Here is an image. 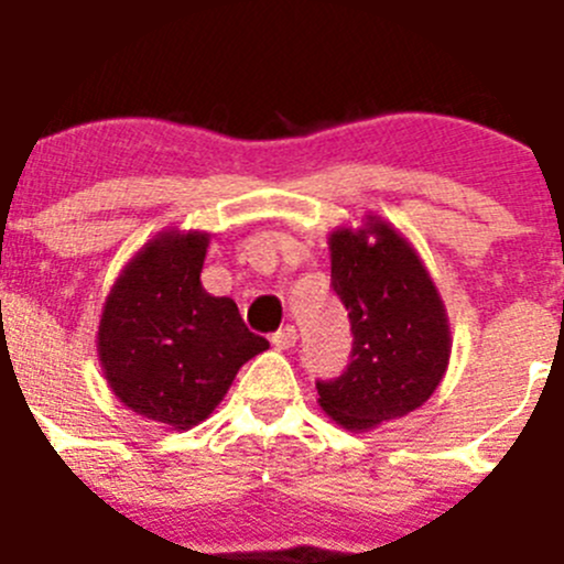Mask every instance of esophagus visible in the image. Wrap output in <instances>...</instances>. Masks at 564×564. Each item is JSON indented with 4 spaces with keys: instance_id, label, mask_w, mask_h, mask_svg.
I'll return each mask as SVG.
<instances>
[{
    "instance_id": "obj_1",
    "label": "esophagus",
    "mask_w": 564,
    "mask_h": 564,
    "mask_svg": "<svg viewBox=\"0 0 564 564\" xmlns=\"http://www.w3.org/2000/svg\"><path fill=\"white\" fill-rule=\"evenodd\" d=\"M270 340L275 349H292V346L297 344V329H294L292 324H286V327H281L278 333H272Z\"/></svg>"
}]
</instances>
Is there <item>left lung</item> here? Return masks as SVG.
<instances>
[{
  "mask_svg": "<svg viewBox=\"0 0 564 564\" xmlns=\"http://www.w3.org/2000/svg\"><path fill=\"white\" fill-rule=\"evenodd\" d=\"M329 270L351 322L349 366L316 382L318 406L351 431L414 412L451 360L445 303L414 248L384 220L329 235Z\"/></svg>",
  "mask_w": 564,
  "mask_h": 564,
  "instance_id": "1",
  "label": "left lung"
}]
</instances>
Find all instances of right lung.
Wrapping results in <instances>:
<instances>
[{
  "label": "right lung",
  "instance_id": "right-lung-1",
  "mask_svg": "<svg viewBox=\"0 0 564 564\" xmlns=\"http://www.w3.org/2000/svg\"><path fill=\"white\" fill-rule=\"evenodd\" d=\"M209 237L163 231L124 264L98 327L100 366L135 414L185 431L213 414L237 371L264 351L237 303L202 286Z\"/></svg>",
  "mask_w": 564,
  "mask_h": 564
}]
</instances>
